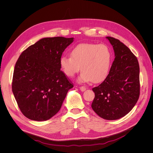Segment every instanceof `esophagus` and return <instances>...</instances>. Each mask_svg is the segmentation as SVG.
Here are the masks:
<instances>
[{
	"mask_svg": "<svg viewBox=\"0 0 153 153\" xmlns=\"http://www.w3.org/2000/svg\"><path fill=\"white\" fill-rule=\"evenodd\" d=\"M79 88H80V91H85L86 90V87L85 86H80L79 87Z\"/></svg>",
	"mask_w": 153,
	"mask_h": 153,
	"instance_id": "34e87169",
	"label": "esophagus"
}]
</instances>
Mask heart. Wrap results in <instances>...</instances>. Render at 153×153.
Instances as JSON below:
<instances>
[{"mask_svg":"<svg viewBox=\"0 0 153 153\" xmlns=\"http://www.w3.org/2000/svg\"><path fill=\"white\" fill-rule=\"evenodd\" d=\"M71 57L63 56L60 65L63 73L73 77L80 70L79 82L92 81L98 83L107 76L110 69L112 54L111 50L104 44L80 43L71 51Z\"/></svg>","mask_w":153,"mask_h":153,"instance_id":"1","label":"heart"}]
</instances>
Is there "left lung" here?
I'll return each mask as SVG.
<instances>
[{"mask_svg": "<svg viewBox=\"0 0 153 153\" xmlns=\"http://www.w3.org/2000/svg\"><path fill=\"white\" fill-rule=\"evenodd\" d=\"M110 41L115 59L106 79L92 90L94 111L106 120H117L126 115L136 104L140 94L139 65L137 57L119 40Z\"/></svg>", "mask_w": 153, "mask_h": 153, "instance_id": "left-lung-1", "label": "left lung"}]
</instances>
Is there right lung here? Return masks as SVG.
Returning a JSON list of instances; mask_svg holds the SVG:
<instances>
[{"label":"right lung","instance_id":"obj_1","mask_svg":"<svg viewBox=\"0 0 153 153\" xmlns=\"http://www.w3.org/2000/svg\"><path fill=\"white\" fill-rule=\"evenodd\" d=\"M74 38H43L30 46L15 65L12 91L29 119L45 121L56 115L73 83L60 70L62 53Z\"/></svg>","mask_w":153,"mask_h":153}]
</instances>
